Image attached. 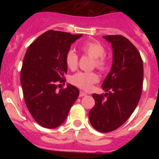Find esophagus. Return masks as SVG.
<instances>
[{"label": "esophagus", "instance_id": "1", "mask_svg": "<svg viewBox=\"0 0 159 159\" xmlns=\"http://www.w3.org/2000/svg\"><path fill=\"white\" fill-rule=\"evenodd\" d=\"M85 95H87V93H85V92H80V97L85 96Z\"/></svg>", "mask_w": 159, "mask_h": 159}]
</instances>
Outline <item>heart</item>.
Wrapping results in <instances>:
<instances>
[{
    "label": "heart",
    "instance_id": "1",
    "mask_svg": "<svg viewBox=\"0 0 159 159\" xmlns=\"http://www.w3.org/2000/svg\"><path fill=\"white\" fill-rule=\"evenodd\" d=\"M81 50L95 60V66L98 69L103 71L107 67V60L104 57L105 48L102 43L98 41H88L83 43ZM78 63V57L73 50H69L66 55V64L69 68H75ZM99 80L98 75L94 72H78L72 75L71 82L78 88L89 90L92 84Z\"/></svg>",
    "mask_w": 159,
    "mask_h": 159
}]
</instances>
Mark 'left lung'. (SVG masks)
Masks as SVG:
<instances>
[{"label": "left lung", "mask_w": 159, "mask_h": 159, "mask_svg": "<svg viewBox=\"0 0 159 159\" xmlns=\"http://www.w3.org/2000/svg\"><path fill=\"white\" fill-rule=\"evenodd\" d=\"M102 37L111 43L112 65L102 84L107 92L92 94L95 105L89 111V120L95 130L106 133L119 128L135 110L143 89V64L128 39L120 35Z\"/></svg>", "instance_id": "left-lung-1"}]
</instances>
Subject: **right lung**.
<instances>
[{
    "mask_svg": "<svg viewBox=\"0 0 159 159\" xmlns=\"http://www.w3.org/2000/svg\"><path fill=\"white\" fill-rule=\"evenodd\" d=\"M82 36L47 31L31 43L25 53L20 71L24 98L33 119L45 128L62 124L79 96L78 88L70 84L57 91V82L64 81L66 55L71 43Z\"/></svg>",
    "mask_w": 159,
    "mask_h": 159,
    "instance_id": "right-lung-1",
    "label": "right lung"
}]
</instances>
